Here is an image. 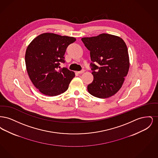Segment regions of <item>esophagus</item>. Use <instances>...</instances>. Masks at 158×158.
Wrapping results in <instances>:
<instances>
[{
    "label": "esophagus",
    "instance_id": "1",
    "mask_svg": "<svg viewBox=\"0 0 158 158\" xmlns=\"http://www.w3.org/2000/svg\"><path fill=\"white\" fill-rule=\"evenodd\" d=\"M84 72H85V70H81V71H80V72H78L77 73H78V74H82Z\"/></svg>",
    "mask_w": 158,
    "mask_h": 158
}]
</instances>
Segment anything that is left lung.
Instances as JSON below:
<instances>
[{"instance_id": "left-lung-1", "label": "left lung", "mask_w": 158, "mask_h": 158, "mask_svg": "<svg viewBox=\"0 0 158 158\" xmlns=\"http://www.w3.org/2000/svg\"><path fill=\"white\" fill-rule=\"evenodd\" d=\"M81 40L90 51L92 61L94 80L88 85L89 93L97 98L112 97L120 89L128 72L127 45L120 37L104 33Z\"/></svg>"}]
</instances>
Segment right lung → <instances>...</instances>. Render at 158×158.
Returning a JSON list of instances; mask_svg holds the SVG:
<instances>
[{
	"instance_id": "obj_1",
	"label": "right lung",
	"mask_w": 158,
	"mask_h": 158,
	"mask_svg": "<svg viewBox=\"0 0 158 158\" xmlns=\"http://www.w3.org/2000/svg\"><path fill=\"white\" fill-rule=\"evenodd\" d=\"M75 38L53 33H43L35 38L26 50L25 60L31 82L43 94L54 97L68 89L75 76L67 68H60L64 63V53Z\"/></svg>"
}]
</instances>
